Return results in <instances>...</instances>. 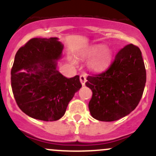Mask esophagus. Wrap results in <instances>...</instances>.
<instances>
[{"label":"esophagus","mask_w":156,"mask_h":156,"mask_svg":"<svg viewBox=\"0 0 156 156\" xmlns=\"http://www.w3.org/2000/svg\"><path fill=\"white\" fill-rule=\"evenodd\" d=\"M80 81H81V84L82 85H84L86 82V74L83 73L80 75Z\"/></svg>","instance_id":"obj_1"}]
</instances>
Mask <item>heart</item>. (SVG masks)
I'll list each match as a JSON object with an SVG mask.
<instances>
[{
	"label": "heart",
	"mask_w": 156,
	"mask_h": 156,
	"mask_svg": "<svg viewBox=\"0 0 156 156\" xmlns=\"http://www.w3.org/2000/svg\"><path fill=\"white\" fill-rule=\"evenodd\" d=\"M96 55L91 62L92 69L101 70L107 66L111 58L112 52L108 48H104L101 45H98L87 50V56L90 58Z\"/></svg>",
	"instance_id": "b5f03b06"
}]
</instances>
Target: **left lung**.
I'll use <instances>...</instances> for the list:
<instances>
[{
    "instance_id": "obj_1",
    "label": "left lung",
    "mask_w": 156,
    "mask_h": 156,
    "mask_svg": "<svg viewBox=\"0 0 156 156\" xmlns=\"http://www.w3.org/2000/svg\"><path fill=\"white\" fill-rule=\"evenodd\" d=\"M87 80L86 86L93 93L88 107L94 118L110 122L128 115L140 103L146 81L140 48L126 45L105 71L88 75Z\"/></svg>"
}]
</instances>
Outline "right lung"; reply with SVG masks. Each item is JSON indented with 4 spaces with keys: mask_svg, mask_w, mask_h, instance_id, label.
<instances>
[{
    "mask_svg": "<svg viewBox=\"0 0 156 156\" xmlns=\"http://www.w3.org/2000/svg\"><path fill=\"white\" fill-rule=\"evenodd\" d=\"M63 45L58 38H33L20 48L11 69V87L18 107L32 118L55 121L81 87L79 76L57 70Z\"/></svg>",
    "mask_w": 156,
    "mask_h": 156,
    "instance_id": "obj_1",
    "label": "right lung"
}]
</instances>
